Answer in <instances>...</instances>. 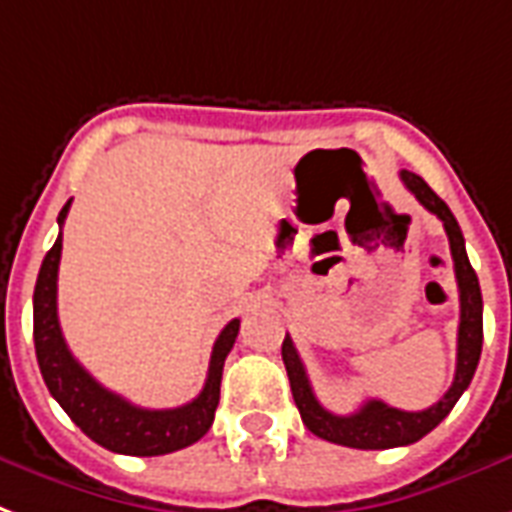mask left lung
Here are the masks:
<instances>
[{
    "label": "left lung",
    "mask_w": 512,
    "mask_h": 512,
    "mask_svg": "<svg viewBox=\"0 0 512 512\" xmlns=\"http://www.w3.org/2000/svg\"><path fill=\"white\" fill-rule=\"evenodd\" d=\"M405 187L416 195L427 212H432L443 222L446 228L448 244H451V257H454V273L456 287H459V338H456V373L454 384L448 386V392L440 397L438 403L429 405L427 411H400L392 405L381 403V400H368L360 411L349 413V416H338L322 408V403L314 395V389L308 384L306 368L300 362L295 343L287 335L282 343V360L290 376L292 397L298 405L300 419L317 438L338 443V446L349 448H365V451H376V448H395V446H411L421 440L427 432L438 427L440 421L446 419L456 400L470 386L481 360L483 346V298L481 284L475 276L467 249H464V236L459 230V222L432 187L413 171H400Z\"/></svg>",
    "instance_id": "1"
}]
</instances>
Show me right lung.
<instances>
[{"label":"right lung","mask_w":512,"mask_h":512,"mask_svg":"<svg viewBox=\"0 0 512 512\" xmlns=\"http://www.w3.org/2000/svg\"><path fill=\"white\" fill-rule=\"evenodd\" d=\"M69 206H72V198L58 214V228L64 225ZM58 263H61V233L42 260L37 287H34V349H37L39 370L50 395L56 397V403L64 408L66 416L83 429L93 443L115 454L161 456L193 446L195 440L204 438L220 403L222 365L239 335V319L222 327L220 338L214 341L209 376H206L201 395L195 397L193 403L166 408V411L139 408L104 389L72 357L58 325Z\"/></svg>","instance_id":"obj_1"}]
</instances>
